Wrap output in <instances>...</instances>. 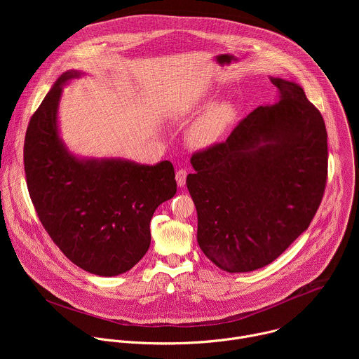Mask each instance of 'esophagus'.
<instances>
[{
	"label": "esophagus",
	"instance_id": "34e87169",
	"mask_svg": "<svg viewBox=\"0 0 359 359\" xmlns=\"http://www.w3.org/2000/svg\"><path fill=\"white\" fill-rule=\"evenodd\" d=\"M186 177H187V172L184 169H179L176 172V182L180 187H183L186 184Z\"/></svg>",
	"mask_w": 359,
	"mask_h": 359
}]
</instances>
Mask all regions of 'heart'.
Segmentation results:
<instances>
[{"label":"heart","mask_w":359,"mask_h":359,"mask_svg":"<svg viewBox=\"0 0 359 359\" xmlns=\"http://www.w3.org/2000/svg\"><path fill=\"white\" fill-rule=\"evenodd\" d=\"M237 108L229 100L216 102L190 128L189 142L197 149H206L216 144L233 125Z\"/></svg>","instance_id":"heart-1"}]
</instances>
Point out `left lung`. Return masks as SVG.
Returning <instances> with one entry per match:
<instances>
[{
	"label": "left lung",
	"mask_w": 359,
	"mask_h": 359,
	"mask_svg": "<svg viewBox=\"0 0 359 359\" xmlns=\"http://www.w3.org/2000/svg\"><path fill=\"white\" fill-rule=\"evenodd\" d=\"M273 105L244 118L226 142L194 153L186 179L197 243L227 273L273 263L316 216L327 183V129L291 81L270 78Z\"/></svg>",
	"instance_id": "8db88e82"
}]
</instances>
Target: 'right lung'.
Masks as SVG:
<instances>
[{"mask_svg":"<svg viewBox=\"0 0 359 359\" xmlns=\"http://www.w3.org/2000/svg\"><path fill=\"white\" fill-rule=\"evenodd\" d=\"M83 75L64 72L32 115L24 143L27 186L53 241L82 270L114 277L129 271L150 245V220L176 194L169 161L153 166L121 158H79L58 123L64 86Z\"/></svg>","mask_w":359,"mask_h":359,"instance_id":"add662e5","label":"right lung"}]
</instances>
